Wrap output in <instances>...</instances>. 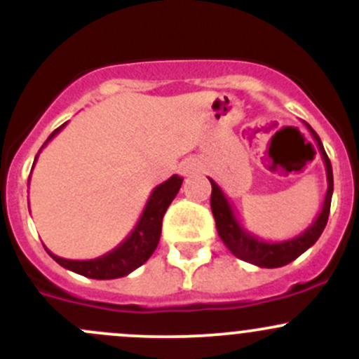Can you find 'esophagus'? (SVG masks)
<instances>
[{
	"instance_id": "34e87169",
	"label": "esophagus",
	"mask_w": 359,
	"mask_h": 359,
	"mask_svg": "<svg viewBox=\"0 0 359 359\" xmlns=\"http://www.w3.org/2000/svg\"><path fill=\"white\" fill-rule=\"evenodd\" d=\"M198 172H200V165H198L194 159H186V161L182 163V166H180V173H182L184 177L194 175V173Z\"/></svg>"
}]
</instances>
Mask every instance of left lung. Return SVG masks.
<instances>
[{"mask_svg": "<svg viewBox=\"0 0 359 359\" xmlns=\"http://www.w3.org/2000/svg\"><path fill=\"white\" fill-rule=\"evenodd\" d=\"M307 126V130L311 132L313 139L316 140L318 149H320L321 158H323L325 170H327V194H325L323 206H321V212L318 213V217L314 219V222L307 227L304 233H300L299 236L292 238V240L285 241H264L262 238H257L255 234L248 233L243 226L238 220L236 213H234L233 206H231L229 200L226 198L224 191L217 186L215 180L208 179L212 184V198H210V206H212L213 219H215L217 233H219L220 240L224 241L229 252L233 253L238 259L245 260V262L253 264V266L259 267H267V269H273V267H281L290 264L292 260H295L297 257L302 255L307 248L313 247L318 241V238L323 233L325 226L328 222V213H330V203H332V194H334V173H332V163L328 159L327 153L323 149V144H321L318 133L311 128L307 123H304Z\"/></svg>", "mask_w": 359, "mask_h": 359, "instance_id": "8db88e82", "label": "left lung"}]
</instances>
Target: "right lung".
<instances>
[{
	"mask_svg": "<svg viewBox=\"0 0 359 359\" xmlns=\"http://www.w3.org/2000/svg\"><path fill=\"white\" fill-rule=\"evenodd\" d=\"M66 125L67 123H64V125L59 126L55 132H52V135L46 139L43 147H45ZM41 149H39V153H41ZM39 153L36 154L32 166L38 161ZM180 186H182V177L172 175L168 180H165V182L154 187L149 200H147L146 206H144L142 215H140L139 222L135 224L132 233H130L118 247L112 248L111 252L104 253L102 257H97V259L90 260H71L57 257L55 253L50 252L46 247L45 250L50 253V257H52L57 264H60V266L66 267V269L72 271V273L92 278V280H114V278L126 276V274H130L132 271H135L137 267L142 266V264L153 255L154 250H156L159 243V236H161L163 215H165L166 208H168L170 203L173 201V198L179 193Z\"/></svg>",
	"mask_w": 359,
	"mask_h": 359,
	"instance_id": "obj_1",
	"label": "right lung"
}]
</instances>
